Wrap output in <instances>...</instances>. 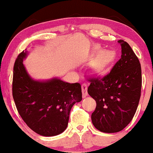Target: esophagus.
Instances as JSON below:
<instances>
[{"instance_id":"esophagus-1","label":"esophagus","mask_w":153,"mask_h":153,"mask_svg":"<svg viewBox=\"0 0 153 153\" xmlns=\"http://www.w3.org/2000/svg\"><path fill=\"white\" fill-rule=\"evenodd\" d=\"M82 93V97H86L88 96V85L85 83H83L81 86Z\"/></svg>"}]
</instances>
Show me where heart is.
<instances>
[{
  "label": "heart",
  "instance_id": "b5f03b06",
  "mask_svg": "<svg viewBox=\"0 0 153 153\" xmlns=\"http://www.w3.org/2000/svg\"><path fill=\"white\" fill-rule=\"evenodd\" d=\"M99 48V47H96L95 50H98ZM115 57V53L112 51L100 50L91 61L90 65L91 72L96 75L103 74L114 61Z\"/></svg>",
  "mask_w": 153,
  "mask_h": 153
}]
</instances>
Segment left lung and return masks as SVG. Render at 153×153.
Here are the masks:
<instances>
[{"label": "left lung", "instance_id": "1", "mask_svg": "<svg viewBox=\"0 0 153 153\" xmlns=\"http://www.w3.org/2000/svg\"><path fill=\"white\" fill-rule=\"evenodd\" d=\"M122 57L102 78L87 79L88 93L96 102L91 114L98 130L114 133L124 129L134 117L142 88L140 61L129 44L120 39Z\"/></svg>", "mask_w": 153, "mask_h": 153}]
</instances>
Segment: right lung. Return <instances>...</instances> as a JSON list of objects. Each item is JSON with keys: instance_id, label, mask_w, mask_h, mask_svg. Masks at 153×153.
I'll list each match as a JSON object with an SVG mask.
<instances>
[{"instance_id": "1", "label": "right lung", "mask_w": 153, "mask_h": 153, "mask_svg": "<svg viewBox=\"0 0 153 153\" xmlns=\"http://www.w3.org/2000/svg\"><path fill=\"white\" fill-rule=\"evenodd\" d=\"M26 56V52H21L13 66L12 94L19 114L28 127L42 136L61 134L68 127L72 107L81 101V85L57 78L34 80L23 64Z\"/></svg>"}]
</instances>
